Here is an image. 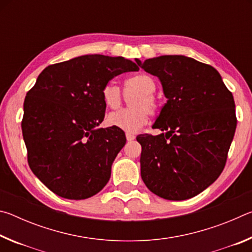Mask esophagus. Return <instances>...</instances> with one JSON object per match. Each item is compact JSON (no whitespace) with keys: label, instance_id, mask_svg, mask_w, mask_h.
Instances as JSON below:
<instances>
[{"label":"esophagus","instance_id":"1","mask_svg":"<svg viewBox=\"0 0 252 252\" xmlns=\"http://www.w3.org/2000/svg\"><path fill=\"white\" fill-rule=\"evenodd\" d=\"M126 138L127 141H132V140L135 139V135L132 134V133H129V132H126Z\"/></svg>","mask_w":252,"mask_h":252}]
</instances>
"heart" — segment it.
<instances>
[{
	"label": "heart",
	"mask_w": 252,
	"mask_h": 252,
	"mask_svg": "<svg viewBox=\"0 0 252 252\" xmlns=\"http://www.w3.org/2000/svg\"><path fill=\"white\" fill-rule=\"evenodd\" d=\"M157 90V82L151 75L138 73L125 80V93L130 96L136 94L131 100L132 109L120 110L108 116V123L129 133H135L149 121V113L156 114L158 102L153 95ZM102 99L110 109H119L123 103L125 95L121 89L114 82H108L102 90Z\"/></svg>",
	"instance_id": "b5f03b06"
}]
</instances>
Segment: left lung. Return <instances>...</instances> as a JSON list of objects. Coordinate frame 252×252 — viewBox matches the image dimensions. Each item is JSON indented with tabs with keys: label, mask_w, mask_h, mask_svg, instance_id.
Masks as SVG:
<instances>
[{
	"label": "left lung",
	"mask_w": 252,
	"mask_h": 252,
	"mask_svg": "<svg viewBox=\"0 0 252 252\" xmlns=\"http://www.w3.org/2000/svg\"><path fill=\"white\" fill-rule=\"evenodd\" d=\"M140 67L160 79L167 103L153 129L140 134L141 177L159 197L180 201L215 182L227 162L237 126L232 93L215 67L183 55H162Z\"/></svg>",
	"instance_id": "obj_1"
}]
</instances>
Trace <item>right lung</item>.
Returning <instances> with one entry per match:
<instances>
[{
    "mask_svg": "<svg viewBox=\"0 0 252 252\" xmlns=\"http://www.w3.org/2000/svg\"><path fill=\"white\" fill-rule=\"evenodd\" d=\"M138 65L122 57L82 55L51 64L24 100L22 133L32 172L55 194L90 198L103 189L126 144L122 130L103 121L104 85Z\"/></svg>",
    "mask_w": 252,
    "mask_h": 252,
    "instance_id": "right-lung-1",
    "label": "right lung"
}]
</instances>
